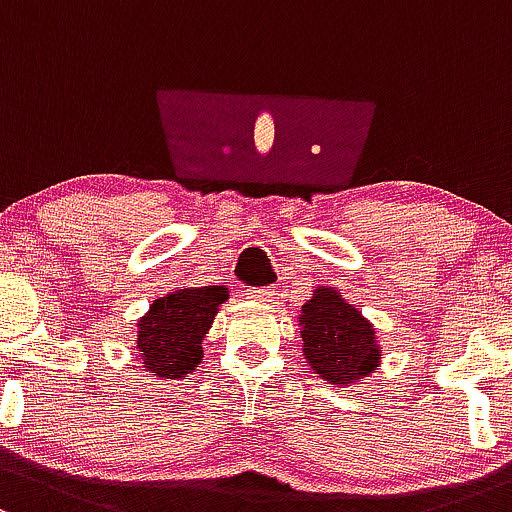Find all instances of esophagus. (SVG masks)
Returning <instances> with one entry per match:
<instances>
[{
  "label": "esophagus",
  "instance_id": "obj_1",
  "mask_svg": "<svg viewBox=\"0 0 512 512\" xmlns=\"http://www.w3.org/2000/svg\"><path fill=\"white\" fill-rule=\"evenodd\" d=\"M272 297H274V289H270V287H252V289H247V299L270 301Z\"/></svg>",
  "mask_w": 512,
  "mask_h": 512
}]
</instances>
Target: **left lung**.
<instances>
[{
  "instance_id": "obj_1",
  "label": "left lung",
  "mask_w": 512,
  "mask_h": 512,
  "mask_svg": "<svg viewBox=\"0 0 512 512\" xmlns=\"http://www.w3.org/2000/svg\"><path fill=\"white\" fill-rule=\"evenodd\" d=\"M299 319L306 360L328 383H353L378 368L375 328L338 292L316 289Z\"/></svg>"
}]
</instances>
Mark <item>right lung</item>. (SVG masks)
Returning a JSON list of instances; mask_svg holds the SVG:
<instances>
[{
    "instance_id": "1",
    "label": "right lung",
    "mask_w": 512,
    "mask_h": 512,
    "mask_svg": "<svg viewBox=\"0 0 512 512\" xmlns=\"http://www.w3.org/2000/svg\"><path fill=\"white\" fill-rule=\"evenodd\" d=\"M228 299L223 287L179 289L157 299L139 321L137 348L144 368L157 378H184L201 363V341Z\"/></svg>"
}]
</instances>
